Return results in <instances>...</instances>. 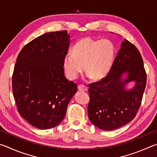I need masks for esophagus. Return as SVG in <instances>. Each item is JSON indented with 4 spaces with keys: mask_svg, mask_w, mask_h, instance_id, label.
Returning <instances> with one entry per match:
<instances>
[{
    "mask_svg": "<svg viewBox=\"0 0 157 157\" xmlns=\"http://www.w3.org/2000/svg\"><path fill=\"white\" fill-rule=\"evenodd\" d=\"M78 90L81 92H87V87L86 86H83V85H79V86H78Z\"/></svg>",
    "mask_w": 157,
    "mask_h": 157,
    "instance_id": "esophagus-1",
    "label": "esophagus"
}]
</instances>
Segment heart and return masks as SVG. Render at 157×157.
Returning <instances> with one entry per match:
<instances>
[{
	"label": "heart",
	"instance_id": "heart-1",
	"mask_svg": "<svg viewBox=\"0 0 157 157\" xmlns=\"http://www.w3.org/2000/svg\"><path fill=\"white\" fill-rule=\"evenodd\" d=\"M71 51L63 60V69L70 80L78 78L84 69L88 78L95 81L102 80L108 76L115 58V47L109 39L81 38Z\"/></svg>",
	"mask_w": 157,
	"mask_h": 157
}]
</instances>
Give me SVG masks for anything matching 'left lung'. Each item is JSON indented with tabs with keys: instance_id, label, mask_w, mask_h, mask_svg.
I'll list each match as a JSON object with an SVG mask.
<instances>
[{
	"instance_id": "left-lung-1",
	"label": "left lung",
	"mask_w": 157,
	"mask_h": 157,
	"mask_svg": "<svg viewBox=\"0 0 157 157\" xmlns=\"http://www.w3.org/2000/svg\"><path fill=\"white\" fill-rule=\"evenodd\" d=\"M144 61L135 46L124 39L105 78L89 85L87 106L90 121L101 130L111 131L136 117L146 86ZM134 82L131 89L126 86Z\"/></svg>"
}]
</instances>
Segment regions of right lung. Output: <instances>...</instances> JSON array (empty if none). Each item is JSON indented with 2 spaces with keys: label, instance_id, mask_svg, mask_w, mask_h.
Here are the masks:
<instances>
[{
  "label": "right lung",
  "instance_id": "obj_1",
  "mask_svg": "<svg viewBox=\"0 0 157 157\" xmlns=\"http://www.w3.org/2000/svg\"><path fill=\"white\" fill-rule=\"evenodd\" d=\"M67 31L50 32L27 43L16 59L12 91L21 116L36 128L56 127L65 118L77 86L65 78L63 60Z\"/></svg>",
  "mask_w": 157,
  "mask_h": 157
}]
</instances>
